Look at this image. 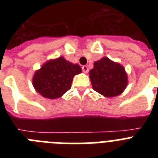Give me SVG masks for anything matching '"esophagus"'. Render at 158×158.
Instances as JSON below:
<instances>
[{"instance_id": "obj_1", "label": "esophagus", "mask_w": 158, "mask_h": 158, "mask_svg": "<svg viewBox=\"0 0 158 158\" xmlns=\"http://www.w3.org/2000/svg\"><path fill=\"white\" fill-rule=\"evenodd\" d=\"M82 71H83L84 73H85L89 72V68H88L87 65H83V66H82Z\"/></svg>"}]
</instances>
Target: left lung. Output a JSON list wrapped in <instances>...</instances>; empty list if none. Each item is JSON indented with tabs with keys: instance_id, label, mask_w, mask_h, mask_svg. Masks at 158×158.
Listing matches in <instances>:
<instances>
[{
	"instance_id": "1",
	"label": "left lung",
	"mask_w": 158,
	"mask_h": 158,
	"mask_svg": "<svg viewBox=\"0 0 158 158\" xmlns=\"http://www.w3.org/2000/svg\"><path fill=\"white\" fill-rule=\"evenodd\" d=\"M89 77L95 91L106 97L120 95L128 82L123 66L106 57L94 62Z\"/></svg>"
}]
</instances>
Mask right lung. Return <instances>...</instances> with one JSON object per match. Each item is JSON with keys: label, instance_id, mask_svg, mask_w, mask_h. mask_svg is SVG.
<instances>
[{"label": "right lung", "instance_id": "1", "mask_svg": "<svg viewBox=\"0 0 158 158\" xmlns=\"http://www.w3.org/2000/svg\"><path fill=\"white\" fill-rule=\"evenodd\" d=\"M81 72L80 65L59 57L49 60L35 71L32 84L43 97L57 99L70 89L73 77Z\"/></svg>", "mask_w": 158, "mask_h": 158}]
</instances>
